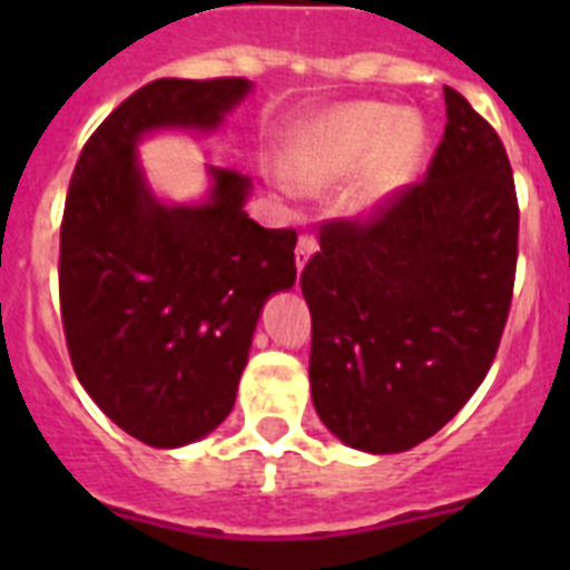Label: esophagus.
<instances>
[{
	"mask_svg": "<svg viewBox=\"0 0 570 570\" xmlns=\"http://www.w3.org/2000/svg\"><path fill=\"white\" fill-rule=\"evenodd\" d=\"M316 250V239L308 234V230H302L299 234V242H296V268H305V262H308V256Z\"/></svg>",
	"mask_w": 570,
	"mask_h": 570,
	"instance_id": "1",
	"label": "esophagus"
}]
</instances>
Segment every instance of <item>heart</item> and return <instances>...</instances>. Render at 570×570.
Returning a JSON list of instances; mask_svg holds the SVG:
<instances>
[{
  "label": "heart",
  "instance_id": "b5f03b06",
  "mask_svg": "<svg viewBox=\"0 0 570 570\" xmlns=\"http://www.w3.org/2000/svg\"><path fill=\"white\" fill-rule=\"evenodd\" d=\"M396 114L391 108H351L331 116L325 122L314 125L299 142L291 148L285 174L299 188L331 183L347 170L360 168L376 154L387 134L394 130ZM422 134L414 119L396 128L394 148L387 154L385 165L376 170V185H394L420 145Z\"/></svg>",
  "mask_w": 570,
  "mask_h": 570
}]
</instances>
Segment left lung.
I'll list each match as a JSON object with an SVG mask.
<instances>
[{
  "mask_svg": "<svg viewBox=\"0 0 570 570\" xmlns=\"http://www.w3.org/2000/svg\"><path fill=\"white\" fill-rule=\"evenodd\" d=\"M445 114L420 183L325 219L299 276L316 414L371 454L407 451L460 414L511 311L520 205L505 145L454 88Z\"/></svg>",
  "mask_w": 570,
  "mask_h": 570,
  "instance_id": "left-lung-1",
  "label": "left lung"
}]
</instances>
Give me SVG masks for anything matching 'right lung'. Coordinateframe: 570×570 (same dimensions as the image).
I'll use <instances>...</instances> for the list:
<instances>
[{
  "label": "right lung",
  "instance_id": "obj_1",
  "mask_svg": "<svg viewBox=\"0 0 570 570\" xmlns=\"http://www.w3.org/2000/svg\"><path fill=\"white\" fill-rule=\"evenodd\" d=\"M248 79H154L85 142L59 228V311L79 382L145 445L176 448L230 414L262 302L296 279V230L245 214L250 179L210 168V203L165 208L136 165L154 128L210 130Z\"/></svg>",
  "mask_w": 570,
  "mask_h": 570
}]
</instances>
